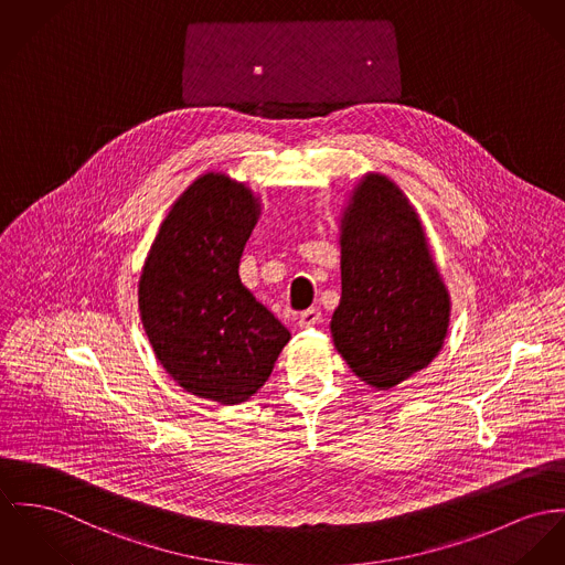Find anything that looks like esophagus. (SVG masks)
Masks as SVG:
<instances>
[{
    "label": "esophagus",
    "mask_w": 565,
    "mask_h": 565,
    "mask_svg": "<svg viewBox=\"0 0 565 565\" xmlns=\"http://www.w3.org/2000/svg\"><path fill=\"white\" fill-rule=\"evenodd\" d=\"M320 318H322V313L311 307V309H307V311H303V313L299 316V327H301V329H305V327H313V324L320 322Z\"/></svg>",
    "instance_id": "1"
}]
</instances>
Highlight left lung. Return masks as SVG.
<instances>
[{"label": "left lung", "instance_id": "left-lung-1", "mask_svg": "<svg viewBox=\"0 0 565 565\" xmlns=\"http://www.w3.org/2000/svg\"><path fill=\"white\" fill-rule=\"evenodd\" d=\"M342 299L331 335L370 387L393 390L435 361L451 299L422 218L390 175L367 172L340 218Z\"/></svg>", "mask_w": 565, "mask_h": 565}]
</instances>
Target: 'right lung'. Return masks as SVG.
<instances>
[{
  "mask_svg": "<svg viewBox=\"0 0 565 565\" xmlns=\"http://www.w3.org/2000/svg\"><path fill=\"white\" fill-rule=\"evenodd\" d=\"M260 198L221 172L195 178L163 218L139 277V316L163 370L198 397L247 402L290 331L243 286Z\"/></svg>",
  "mask_w": 565,
  "mask_h": 565,
  "instance_id": "right-lung-1",
  "label": "right lung"
}]
</instances>
